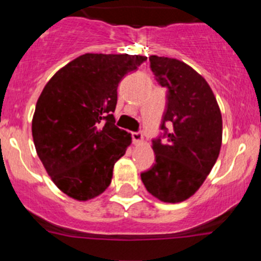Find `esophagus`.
<instances>
[{"label": "esophagus", "instance_id": "1", "mask_svg": "<svg viewBox=\"0 0 261 261\" xmlns=\"http://www.w3.org/2000/svg\"><path fill=\"white\" fill-rule=\"evenodd\" d=\"M131 138H133V143L135 144V145H139V144L143 143L144 138H143V134L140 133V131H134V133H131Z\"/></svg>", "mask_w": 261, "mask_h": 261}]
</instances>
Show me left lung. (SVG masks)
<instances>
[{"instance_id":"obj_1","label":"left lung","mask_w":261,"mask_h":261,"mask_svg":"<svg viewBox=\"0 0 261 261\" xmlns=\"http://www.w3.org/2000/svg\"><path fill=\"white\" fill-rule=\"evenodd\" d=\"M149 60L155 80L168 88L167 109L163 134L152 140L155 164L141 173V180L158 199L178 203L198 191L215 165L222 116L211 87L193 68L173 58L151 55Z\"/></svg>"}]
</instances>
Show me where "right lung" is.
Instances as JSON below:
<instances>
[{
    "label": "right lung",
    "mask_w": 261,
    "mask_h": 261,
    "mask_svg": "<svg viewBox=\"0 0 261 261\" xmlns=\"http://www.w3.org/2000/svg\"><path fill=\"white\" fill-rule=\"evenodd\" d=\"M146 57L84 54L44 87L33 117L36 152L55 186L78 201L106 191L131 135L115 125L117 87Z\"/></svg>",
    "instance_id": "right-lung-1"
}]
</instances>
